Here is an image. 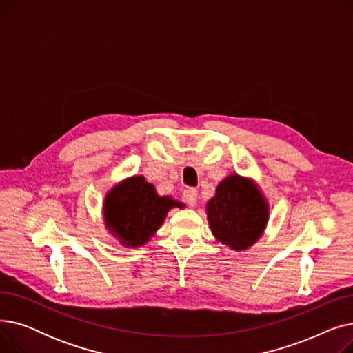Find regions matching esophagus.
Returning a JSON list of instances; mask_svg holds the SVG:
<instances>
[{
	"instance_id": "obj_1",
	"label": "esophagus",
	"mask_w": 353,
	"mask_h": 353,
	"mask_svg": "<svg viewBox=\"0 0 353 353\" xmlns=\"http://www.w3.org/2000/svg\"><path fill=\"white\" fill-rule=\"evenodd\" d=\"M183 196H184V200H186L189 206H196V203H197V190L196 189H193V188L186 189V190H184Z\"/></svg>"
}]
</instances>
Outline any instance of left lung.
I'll return each mask as SVG.
<instances>
[{"label": "left lung", "instance_id": "8db88e82", "mask_svg": "<svg viewBox=\"0 0 353 353\" xmlns=\"http://www.w3.org/2000/svg\"><path fill=\"white\" fill-rule=\"evenodd\" d=\"M268 205L254 184L237 174L221 181L208 203L209 225L223 245L242 250L261 237L268 221Z\"/></svg>", "mask_w": 353, "mask_h": 353}]
</instances>
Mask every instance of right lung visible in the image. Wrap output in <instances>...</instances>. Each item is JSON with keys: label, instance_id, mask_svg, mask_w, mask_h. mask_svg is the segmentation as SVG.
<instances>
[{"label": "right lung", "instance_id": "right-lung-1", "mask_svg": "<svg viewBox=\"0 0 353 353\" xmlns=\"http://www.w3.org/2000/svg\"><path fill=\"white\" fill-rule=\"evenodd\" d=\"M176 206L181 205L170 197H159L153 184L134 176L107 194L105 225L123 245L137 248L148 242L161 226L167 212Z\"/></svg>", "mask_w": 353, "mask_h": 353}]
</instances>
